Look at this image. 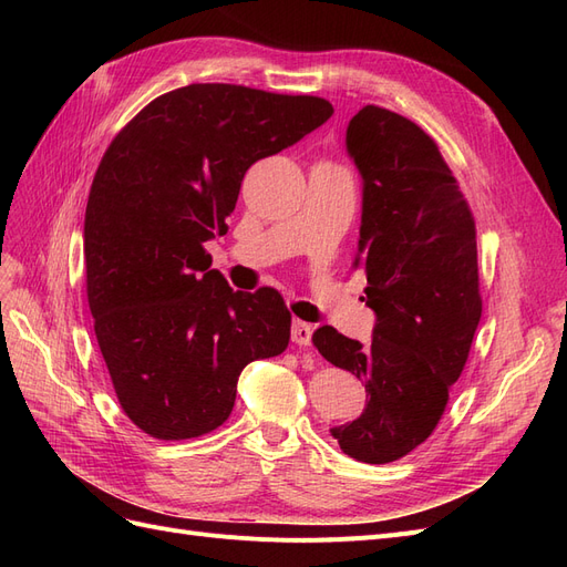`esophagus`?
I'll return each instance as SVG.
<instances>
[{"mask_svg":"<svg viewBox=\"0 0 567 567\" xmlns=\"http://www.w3.org/2000/svg\"><path fill=\"white\" fill-rule=\"evenodd\" d=\"M312 331H315L312 323L293 319V326H290V338H293L296 346L307 348V346H310V342H312Z\"/></svg>","mask_w":567,"mask_h":567,"instance_id":"1","label":"esophagus"}]
</instances>
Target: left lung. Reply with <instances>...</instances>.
Instances as JSON below:
<instances>
[{
    "label": "left lung",
    "mask_w": 567,
    "mask_h": 567,
    "mask_svg": "<svg viewBox=\"0 0 567 567\" xmlns=\"http://www.w3.org/2000/svg\"><path fill=\"white\" fill-rule=\"evenodd\" d=\"M362 177L354 269L375 315L369 346L319 326L315 348L367 385L362 416L331 427L348 456L398 461L435 431L483 315L475 221L437 144L411 120L364 106L348 125Z\"/></svg>",
    "instance_id": "obj_1"
}]
</instances>
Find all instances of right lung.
<instances>
[{
	"label": "right lung",
	"mask_w": 567,
	"mask_h": 567,
	"mask_svg": "<svg viewBox=\"0 0 567 567\" xmlns=\"http://www.w3.org/2000/svg\"><path fill=\"white\" fill-rule=\"evenodd\" d=\"M333 106L241 84H186L111 142L84 213L94 333L130 421L156 440L215 431L246 364L277 357L290 312L274 288L234 290L203 244L227 234L244 175Z\"/></svg>",
	"instance_id": "right-lung-1"
}]
</instances>
